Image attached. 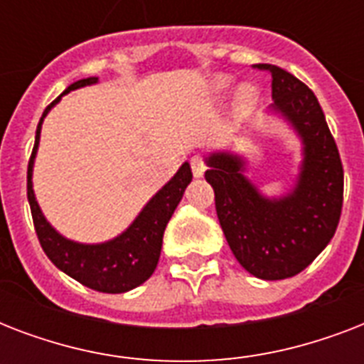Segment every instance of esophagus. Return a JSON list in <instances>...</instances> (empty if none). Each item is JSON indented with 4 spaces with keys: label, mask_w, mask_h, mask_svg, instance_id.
Here are the masks:
<instances>
[{
    "label": "esophagus",
    "mask_w": 364,
    "mask_h": 364,
    "mask_svg": "<svg viewBox=\"0 0 364 364\" xmlns=\"http://www.w3.org/2000/svg\"><path fill=\"white\" fill-rule=\"evenodd\" d=\"M191 168H193L194 177H202V176H204L205 164H204V160L200 159V156H193V159H191Z\"/></svg>",
    "instance_id": "1"
}]
</instances>
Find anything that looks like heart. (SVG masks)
I'll return each instance as SVG.
<instances>
[{
  "mask_svg": "<svg viewBox=\"0 0 364 364\" xmlns=\"http://www.w3.org/2000/svg\"><path fill=\"white\" fill-rule=\"evenodd\" d=\"M234 85V79L230 75H217L213 81H211V92L213 94H223L227 92L228 88ZM260 100V88L255 85V82H243L240 85L236 94H234V115L236 119H243L247 117L251 111L257 107Z\"/></svg>",
  "mask_w": 364,
  "mask_h": 364,
  "instance_id": "b5f03b06",
  "label": "heart"
}]
</instances>
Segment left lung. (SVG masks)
Returning a JSON list of instances; mask_svg holds the SVG:
<instances>
[{
  "instance_id": "obj_1",
  "label": "left lung",
  "mask_w": 364,
  "mask_h": 364,
  "mask_svg": "<svg viewBox=\"0 0 364 364\" xmlns=\"http://www.w3.org/2000/svg\"><path fill=\"white\" fill-rule=\"evenodd\" d=\"M272 73L264 111L289 126L300 141V164L283 194H264L247 177L251 162L232 149L205 154V181L215 193L223 232L240 264L259 279H285L314 262L333 240L342 211L344 170L316 94L289 71Z\"/></svg>"
}]
</instances>
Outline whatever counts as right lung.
<instances>
[{"instance_id":"add662e5","label":"right lung","mask_w":364,"mask_h":364,"mask_svg":"<svg viewBox=\"0 0 364 364\" xmlns=\"http://www.w3.org/2000/svg\"><path fill=\"white\" fill-rule=\"evenodd\" d=\"M96 82H98V77H87V79L75 81L43 113L41 121L37 124L36 145H33L30 164H28V202H30L37 238L43 251L53 260V264L73 277L75 282L82 283L85 287H90L100 293L117 294L139 287L153 276L154 268L159 264L166 225L173 215L177 204L181 202L185 188L193 181V171L188 162H183L181 168L176 171V176L149 198L136 219L121 234H117L115 238L100 243H82L60 234L47 221L33 193V164H36L37 149L41 139V126L48 111L58 104L62 96L77 88L96 85Z\"/></svg>"}]
</instances>
